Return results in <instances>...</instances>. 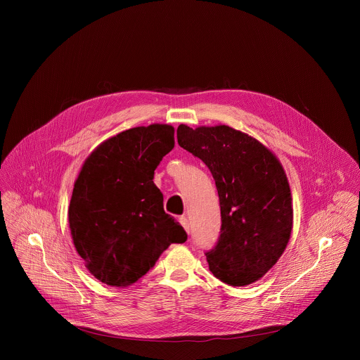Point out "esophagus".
<instances>
[{
    "label": "esophagus",
    "mask_w": 360,
    "mask_h": 360,
    "mask_svg": "<svg viewBox=\"0 0 360 360\" xmlns=\"http://www.w3.org/2000/svg\"><path fill=\"white\" fill-rule=\"evenodd\" d=\"M179 222H181V225L184 226V229L189 233L191 229H189V221H188V218H186V217H181V218H179Z\"/></svg>",
    "instance_id": "obj_1"
}]
</instances>
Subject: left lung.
Instances as JSON below:
<instances>
[{
	"instance_id": "1",
	"label": "left lung",
	"mask_w": 360,
	"mask_h": 360,
	"mask_svg": "<svg viewBox=\"0 0 360 360\" xmlns=\"http://www.w3.org/2000/svg\"><path fill=\"white\" fill-rule=\"evenodd\" d=\"M178 143L207 165L221 205V235L207 252L210 271L231 286L261 279L282 256L292 232L286 174L258 139L226 125H179Z\"/></svg>"
}]
</instances>
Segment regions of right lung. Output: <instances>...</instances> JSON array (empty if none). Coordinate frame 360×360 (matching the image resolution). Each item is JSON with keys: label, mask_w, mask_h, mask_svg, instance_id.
<instances>
[{"label": "right lung", "mask_w": 360, "mask_h": 360, "mask_svg": "<svg viewBox=\"0 0 360 360\" xmlns=\"http://www.w3.org/2000/svg\"><path fill=\"white\" fill-rule=\"evenodd\" d=\"M174 127L152 124L98 145L74 184L68 210L72 240L86 269L102 283L124 288L142 278L184 228L164 211L153 171L172 150Z\"/></svg>", "instance_id": "right-lung-1"}]
</instances>
